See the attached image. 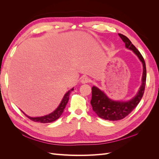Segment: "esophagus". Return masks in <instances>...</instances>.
<instances>
[{"label":"esophagus","instance_id":"1","mask_svg":"<svg viewBox=\"0 0 159 159\" xmlns=\"http://www.w3.org/2000/svg\"><path fill=\"white\" fill-rule=\"evenodd\" d=\"M80 82L81 84L89 83V82H90V79L89 78H87V77H84V78H82L81 79Z\"/></svg>","mask_w":159,"mask_h":159}]
</instances>
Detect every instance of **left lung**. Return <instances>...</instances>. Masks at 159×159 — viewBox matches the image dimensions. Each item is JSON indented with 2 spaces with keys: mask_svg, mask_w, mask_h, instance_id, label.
Masks as SVG:
<instances>
[{
  "mask_svg": "<svg viewBox=\"0 0 159 159\" xmlns=\"http://www.w3.org/2000/svg\"><path fill=\"white\" fill-rule=\"evenodd\" d=\"M119 36L125 44L127 48L132 50L135 54L143 64V71L142 77V84L137 94L131 100L127 102L114 101L109 99L105 93L95 86L91 88L92 98L91 100V105L95 113L98 117L109 121H117L127 117L132 111L135 108L143 98L146 85L147 70L145 61L143 57L134 46L129 38L121 34Z\"/></svg>",
  "mask_w": 159,
  "mask_h": 159,
  "instance_id": "1",
  "label": "left lung"
}]
</instances>
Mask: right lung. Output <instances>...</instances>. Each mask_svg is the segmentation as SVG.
<instances>
[{
    "label": "right lung",
    "mask_w": 159,
    "mask_h": 159,
    "mask_svg": "<svg viewBox=\"0 0 159 159\" xmlns=\"http://www.w3.org/2000/svg\"><path fill=\"white\" fill-rule=\"evenodd\" d=\"M73 90H74V88L71 89L64 95L60 104L59 105V106L57 107V108L55 111H54L50 113L49 115H45V116H43V117H31L28 116V115H26L24 112H22V113L25 114L28 119H30V120H32V121H34V122H40L42 123H48L54 121H56V120L58 119L61 115L62 113L64 112V110L66 107V105L68 102L70 94Z\"/></svg>",
    "instance_id": "1"
}]
</instances>
